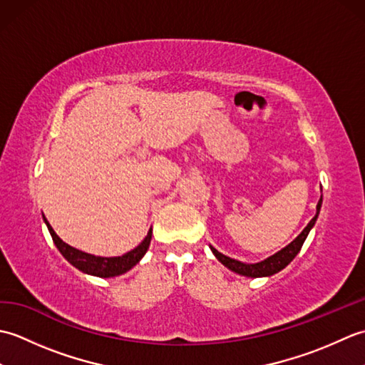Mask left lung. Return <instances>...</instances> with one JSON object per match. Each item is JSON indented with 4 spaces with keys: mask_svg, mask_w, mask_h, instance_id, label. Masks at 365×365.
<instances>
[{
    "mask_svg": "<svg viewBox=\"0 0 365 365\" xmlns=\"http://www.w3.org/2000/svg\"><path fill=\"white\" fill-rule=\"evenodd\" d=\"M322 202H323V199H320L319 204H317V213H315L314 218L311 220V222L307 224V226L304 227V230H302L301 234L297 238H294L290 245H287L284 250H281L279 252H276L274 255H271V257L262 260L259 263H243V262H238L235 259H230V257H227V255L218 252L212 246H210V250L215 254V257L218 259L224 267H227L229 269L235 271L237 274L247 276V277H263V276L276 274L277 271H281L287 265H289V263L294 257H297V254L301 251L302 243H304V240L307 238L309 232H311V229L314 227L317 218H319Z\"/></svg>",
    "mask_w": 365,
    "mask_h": 365,
    "instance_id": "left-lung-1",
    "label": "left lung"
}]
</instances>
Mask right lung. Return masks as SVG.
<instances>
[{"instance_id": "1", "label": "right lung", "mask_w": 365, "mask_h": 365, "mask_svg": "<svg viewBox=\"0 0 365 365\" xmlns=\"http://www.w3.org/2000/svg\"><path fill=\"white\" fill-rule=\"evenodd\" d=\"M43 221L50 230V235L53 238L54 245H56L59 252L64 255V259L67 262H71L75 268L83 271V273L98 276V277H114V276L127 273L128 269L133 268L136 263L144 257V254L147 252V250H149V245L152 240V229H150L147 232V237L143 240V242L130 252L120 255V257H98V255L83 252L80 250H75V247H72L71 245L64 243L63 240L56 235V232L53 230V227L50 226V222L46 221L45 216H43Z\"/></svg>"}]
</instances>
